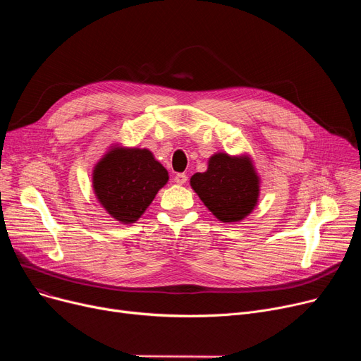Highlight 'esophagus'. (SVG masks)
<instances>
[{
  "label": "esophagus",
  "instance_id": "34e87169",
  "mask_svg": "<svg viewBox=\"0 0 361 361\" xmlns=\"http://www.w3.org/2000/svg\"><path fill=\"white\" fill-rule=\"evenodd\" d=\"M174 181H176L177 184H184V183L187 181V176H185L184 173H178V174L174 177Z\"/></svg>",
  "mask_w": 361,
  "mask_h": 361
}]
</instances>
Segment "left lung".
<instances>
[{
    "instance_id": "left-lung-1",
    "label": "left lung",
    "mask_w": 361,
    "mask_h": 361,
    "mask_svg": "<svg viewBox=\"0 0 361 361\" xmlns=\"http://www.w3.org/2000/svg\"><path fill=\"white\" fill-rule=\"evenodd\" d=\"M190 184L207 209L222 222L247 216L259 197V178L249 158L216 154L209 159L207 171L196 173Z\"/></svg>"
}]
</instances>
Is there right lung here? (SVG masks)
<instances>
[{
	"label": "right lung",
	"mask_w": 361,
	"mask_h": 361,
	"mask_svg": "<svg viewBox=\"0 0 361 361\" xmlns=\"http://www.w3.org/2000/svg\"><path fill=\"white\" fill-rule=\"evenodd\" d=\"M166 181V169L147 149H112L93 169L94 193L124 224L137 221Z\"/></svg>",
	"instance_id": "1"
}]
</instances>
